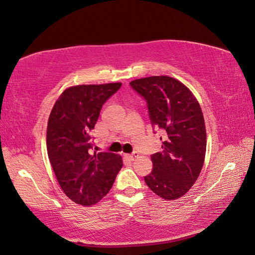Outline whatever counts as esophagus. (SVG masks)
<instances>
[{
    "instance_id": "1",
    "label": "esophagus",
    "mask_w": 255,
    "mask_h": 255,
    "mask_svg": "<svg viewBox=\"0 0 255 255\" xmlns=\"http://www.w3.org/2000/svg\"><path fill=\"white\" fill-rule=\"evenodd\" d=\"M137 157H138V154H137L136 151H134L133 154H131V155H128V159H129V160H132V161L135 159V158H137Z\"/></svg>"
}]
</instances>
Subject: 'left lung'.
<instances>
[{"label": "left lung", "instance_id": "1", "mask_svg": "<svg viewBox=\"0 0 255 255\" xmlns=\"http://www.w3.org/2000/svg\"><path fill=\"white\" fill-rule=\"evenodd\" d=\"M129 85L145 99L151 127L162 133L161 151L151 155L152 171L144 177L145 182L162 199H179L199 178L205 159L206 129L200 104L188 87L169 76L139 78Z\"/></svg>", "mask_w": 255, "mask_h": 255}]
</instances>
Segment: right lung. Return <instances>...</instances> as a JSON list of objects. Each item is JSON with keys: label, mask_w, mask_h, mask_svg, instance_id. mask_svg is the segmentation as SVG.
Masks as SVG:
<instances>
[{"label": "right lung", "mask_w": 255, "mask_h": 255, "mask_svg": "<svg viewBox=\"0 0 255 255\" xmlns=\"http://www.w3.org/2000/svg\"><path fill=\"white\" fill-rule=\"evenodd\" d=\"M121 83L80 85L61 94L47 128L49 160L61 189L73 202L89 206L110 191L123 163L120 156L93 151L90 133L104 104Z\"/></svg>", "instance_id": "1"}]
</instances>
